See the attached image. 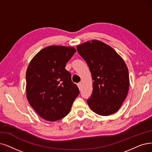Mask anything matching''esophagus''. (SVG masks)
Returning <instances> with one entry per match:
<instances>
[{"instance_id": "1", "label": "esophagus", "mask_w": 152, "mask_h": 152, "mask_svg": "<svg viewBox=\"0 0 152 152\" xmlns=\"http://www.w3.org/2000/svg\"><path fill=\"white\" fill-rule=\"evenodd\" d=\"M77 86H78V88H79V90H82V83H78V84H77Z\"/></svg>"}]
</instances>
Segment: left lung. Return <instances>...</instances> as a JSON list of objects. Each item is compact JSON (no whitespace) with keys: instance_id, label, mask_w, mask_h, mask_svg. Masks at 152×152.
Here are the masks:
<instances>
[{"instance_id":"obj_1","label":"left lung","mask_w":152,"mask_h":152,"mask_svg":"<svg viewBox=\"0 0 152 152\" xmlns=\"http://www.w3.org/2000/svg\"><path fill=\"white\" fill-rule=\"evenodd\" d=\"M92 74V94L87 100L91 110L102 116L115 112L122 105L129 88V70L113 48L92 40L77 46Z\"/></svg>"}]
</instances>
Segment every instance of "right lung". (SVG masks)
I'll use <instances>...</instances> for the list:
<instances>
[{"label":"right lung","mask_w":152,"mask_h":152,"mask_svg":"<svg viewBox=\"0 0 152 152\" xmlns=\"http://www.w3.org/2000/svg\"><path fill=\"white\" fill-rule=\"evenodd\" d=\"M76 49L50 45L39 51L30 62L26 72V95L39 116L54 122L65 117L79 89L65 69Z\"/></svg>","instance_id":"1"}]
</instances>
